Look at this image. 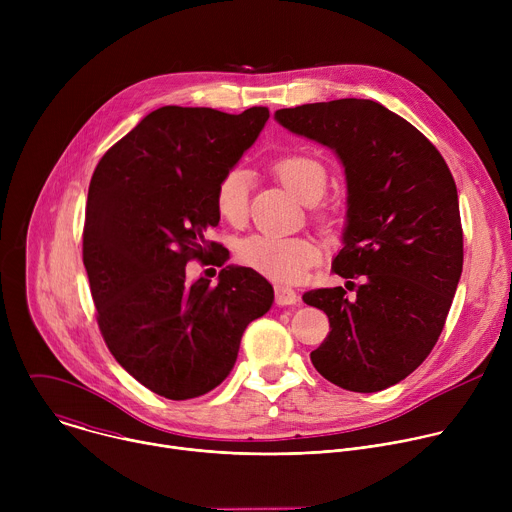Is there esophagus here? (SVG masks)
I'll use <instances>...</instances> for the list:
<instances>
[{
  "label": "esophagus",
  "mask_w": 512,
  "mask_h": 512,
  "mask_svg": "<svg viewBox=\"0 0 512 512\" xmlns=\"http://www.w3.org/2000/svg\"><path fill=\"white\" fill-rule=\"evenodd\" d=\"M300 302V296L291 287L275 285V304L277 306H294Z\"/></svg>",
  "instance_id": "34e87169"
}]
</instances>
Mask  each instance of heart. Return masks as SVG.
<instances>
[{"label":"heart","mask_w":512,"mask_h":512,"mask_svg":"<svg viewBox=\"0 0 512 512\" xmlns=\"http://www.w3.org/2000/svg\"><path fill=\"white\" fill-rule=\"evenodd\" d=\"M273 170L281 184L298 200L316 202L328 182L326 168L320 160L308 154L281 156ZM216 210L225 221L237 225L247 216L249 202V174L235 166L223 174L214 192ZM237 257L243 265L275 279V281H300L306 271L320 259V247L314 239L302 235L279 233H253L237 247Z\"/></svg>","instance_id":"obj_1"}]
</instances>
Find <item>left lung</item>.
I'll list each match as a JSON object with an SVG mask.
<instances>
[{"mask_svg": "<svg viewBox=\"0 0 512 512\" xmlns=\"http://www.w3.org/2000/svg\"><path fill=\"white\" fill-rule=\"evenodd\" d=\"M273 117L330 148L346 178V225L332 269L360 285L354 298L342 287L304 294L330 320L312 364L354 393L397 385L440 338L462 275L452 172L421 131L371 99L308 103Z\"/></svg>", "mask_w": 512, "mask_h": 512, "instance_id": "obj_1", "label": "left lung"}]
</instances>
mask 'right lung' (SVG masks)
I'll list each match as a JSON object with an SVG mask.
<instances>
[{
    "label": "right lung",
    "instance_id": "1",
    "mask_svg": "<svg viewBox=\"0 0 512 512\" xmlns=\"http://www.w3.org/2000/svg\"><path fill=\"white\" fill-rule=\"evenodd\" d=\"M267 119V107H160L91 178L83 261L101 334L121 367L166 399L221 385L245 328L273 304L271 283L251 267L227 265L214 285L186 281V263L208 255L204 233L221 221L216 184Z\"/></svg>",
    "mask_w": 512,
    "mask_h": 512
}]
</instances>
